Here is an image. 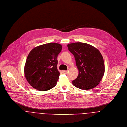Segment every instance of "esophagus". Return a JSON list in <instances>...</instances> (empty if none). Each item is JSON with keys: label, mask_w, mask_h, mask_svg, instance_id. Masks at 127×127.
I'll return each mask as SVG.
<instances>
[{"label": "esophagus", "mask_w": 127, "mask_h": 127, "mask_svg": "<svg viewBox=\"0 0 127 127\" xmlns=\"http://www.w3.org/2000/svg\"><path fill=\"white\" fill-rule=\"evenodd\" d=\"M67 71H68V70H62V73H64V74L67 73Z\"/></svg>", "instance_id": "34e87169"}]
</instances>
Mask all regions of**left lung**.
Segmentation results:
<instances>
[{"mask_svg": "<svg viewBox=\"0 0 127 127\" xmlns=\"http://www.w3.org/2000/svg\"><path fill=\"white\" fill-rule=\"evenodd\" d=\"M67 46L74 57L79 71L78 76L72 81L73 85L83 90L97 86L105 72L104 62L99 51L85 43H72Z\"/></svg>", "mask_w": 127, "mask_h": 127, "instance_id": "1", "label": "left lung"}]
</instances>
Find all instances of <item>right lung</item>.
<instances>
[{"label":"right lung","instance_id":"obj_1","mask_svg":"<svg viewBox=\"0 0 127 127\" xmlns=\"http://www.w3.org/2000/svg\"><path fill=\"white\" fill-rule=\"evenodd\" d=\"M62 50L58 43H50L33 48L27 58L24 74L30 85L40 91L55 87L60 73L57 70V56Z\"/></svg>","mask_w":127,"mask_h":127}]
</instances>
